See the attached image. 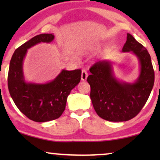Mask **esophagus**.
<instances>
[{
    "label": "esophagus",
    "instance_id": "34e87169",
    "mask_svg": "<svg viewBox=\"0 0 160 160\" xmlns=\"http://www.w3.org/2000/svg\"><path fill=\"white\" fill-rule=\"evenodd\" d=\"M87 76H88V73H87V72L86 71V70H82V77H81V78H82V81H83V82H84V81L87 80Z\"/></svg>",
    "mask_w": 160,
    "mask_h": 160
}]
</instances>
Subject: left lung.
<instances>
[{
	"instance_id": "8db88e82",
	"label": "left lung",
	"mask_w": 160,
	"mask_h": 160,
	"mask_svg": "<svg viewBox=\"0 0 160 160\" xmlns=\"http://www.w3.org/2000/svg\"><path fill=\"white\" fill-rule=\"evenodd\" d=\"M122 52H130L138 59L140 74L133 83L116 77L112 62L103 60L90 68L87 77L90 98L96 113L110 122L128 121L138 115L146 104L154 83V71L147 49L128 33Z\"/></svg>"
}]
</instances>
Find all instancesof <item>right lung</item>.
<instances>
[{
	"instance_id": "right-lung-1",
	"label": "right lung",
	"mask_w": 160,
	"mask_h": 160,
	"mask_svg": "<svg viewBox=\"0 0 160 160\" xmlns=\"http://www.w3.org/2000/svg\"><path fill=\"white\" fill-rule=\"evenodd\" d=\"M52 33L33 37L15 50L11 59L8 74V87L15 105L28 119L37 122L58 119L65 111L68 96L79 83L80 69L66 71L45 84L27 82L24 77L23 61L28 49L39 43L54 40Z\"/></svg>"
}]
</instances>
